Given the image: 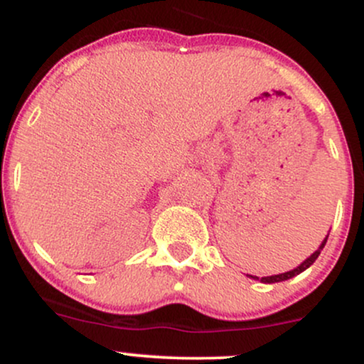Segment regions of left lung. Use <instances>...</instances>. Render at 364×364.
<instances>
[{
  "mask_svg": "<svg viewBox=\"0 0 364 364\" xmlns=\"http://www.w3.org/2000/svg\"><path fill=\"white\" fill-rule=\"evenodd\" d=\"M327 237H328V235H327ZM327 237H325L323 241H321V245L318 246V250H316L315 253L313 255H310V257L306 258V260H304L301 265H298L296 267V269H292V270H289V272H284V274H277V275H270V277H255V275H250V277L252 279H260L262 282H265V284H274V282H282V281H287V279H291V277H294V275H298V274H301V272H304V270L308 269V267L310 265H313V262L316 260V258H318V255H320V252L321 250H323V246H325V243H327Z\"/></svg>",
  "mask_w": 364,
  "mask_h": 364,
  "instance_id": "obj_1",
  "label": "left lung"
}]
</instances>
